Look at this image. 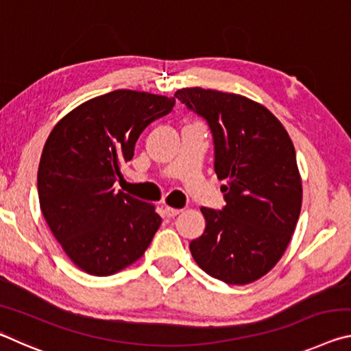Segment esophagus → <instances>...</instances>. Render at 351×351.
I'll return each mask as SVG.
<instances>
[{"label": "esophagus", "mask_w": 351, "mask_h": 351, "mask_svg": "<svg viewBox=\"0 0 351 351\" xmlns=\"http://www.w3.org/2000/svg\"><path fill=\"white\" fill-rule=\"evenodd\" d=\"M182 210L181 209H175V207H165V215L167 217H175V215H178V213H181Z\"/></svg>", "instance_id": "esophagus-1"}]
</instances>
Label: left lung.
<instances>
[{
	"instance_id": "8db88e82",
	"label": "left lung",
	"mask_w": 351,
	"mask_h": 351,
	"mask_svg": "<svg viewBox=\"0 0 351 351\" xmlns=\"http://www.w3.org/2000/svg\"><path fill=\"white\" fill-rule=\"evenodd\" d=\"M175 97L209 123L215 173L226 180V206L201 207L206 229L190 243V252L218 280L252 283L282 258L300 215L302 180L293 141L266 106L240 94L182 88Z\"/></svg>"
}]
</instances>
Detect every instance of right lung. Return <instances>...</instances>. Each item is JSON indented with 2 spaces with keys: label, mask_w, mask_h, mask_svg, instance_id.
<instances>
[{
  "label": "right lung",
  "mask_w": 351,
  "mask_h": 351,
  "mask_svg": "<svg viewBox=\"0 0 351 351\" xmlns=\"http://www.w3.org/2000/svg\"><path fill=\"white\" fill-rule=\"evenodd\" d=\"M175 97L116 90L57 122L38 165L40 209L64 254L83 272L112 276L144 255L161 226L156 207L114 189L148 123Z\"/></svg>",
  "instance_id": "1"
}]
</instances>
